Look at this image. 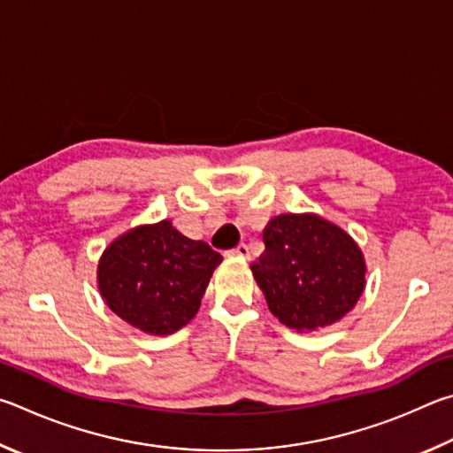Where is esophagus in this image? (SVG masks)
Instances as JSON below:
<instances>
[{
  "instance_id": "34e87169",
  "label": "esophagus",
  "mask_w": 453,
  "mask_h": 453,
  "mask_svg": "<svg viewBox=\"0 0 453 453\" xmlns=\"http://www.w3.org/2000/svg\"><path fill=\"white\" fill-rule=\"evenodd\" d=\"M228 255H231V257H239V258H249L250 252H249V247H247V244L241 242L239 247H236V249L228 250Z\"/></svg>"
}]
</instances>
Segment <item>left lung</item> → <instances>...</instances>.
Instances as JSON below:
<instances>
[{
	"mask_svg": "<svg viewBox=\"0 0 453 453\" xmlns=\"http://www.w3.org/2000/svg\"><path fill=\"white\" fill-rule=\"evenodd\" d=\"M263 241L252 273L271 312L288 328H324L358 303L366 266L342 228L316 214H280L268 222Z\"/></svg>",
	"mask_w": 453,
	"mask_h": 453,
	"instance_id": "8db88e82",
	"label": "left lung"
}]
</instances>
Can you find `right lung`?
Listing matches in <instances>:
<instances>
[{
	"label": "right lung",
	"mask_w": 453,
	"mask_h": 453,
	"mask_svg": "<svg viewBox=\"0 0 453 453\" xmlns=\"http://www.w3.org/2000/svg\"><path fill=\"white\" fill-rule=\"evenodd\" d=\"M220 260V252L163 220L109 244L97 271L99 290L131 326L155 336L173 334L193 320Z\"/></svg>",
	"instance_id": "right-lung-1"
}]
</instances>
